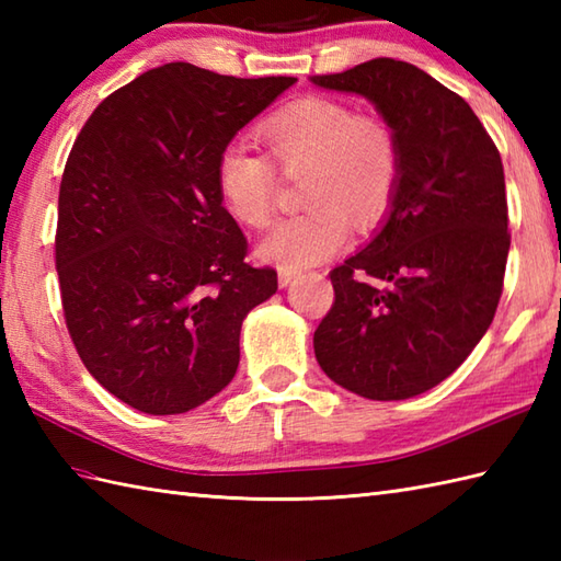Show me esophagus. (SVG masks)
Wrapping results in <instances>:
<instances>
[{"label":"esophagus","mask_w":561,"mask_h":561,"mask_svg":"<svg viewBox=\"0 0 561 561\" xmlns=\"http://www.w3.org/2000/svg\"><path fill=\"white\" fill-rule=\"evenodd\" d=\"M296 274H299L296 270H279V272H277V282H279V287H282V289H284V287H289V284L296 279Z\"/></svg>","instance_id":"34e87169"}]
</instances>
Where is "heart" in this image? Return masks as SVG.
<instances>
[{
	"instance_id": "b5f03b06",
	"label": "heart",
	"mask_w": 561,
	"mask_h": 561,
	"mask_svg": "<svg viewBox=\"0 0 561 561\" xmlns=\"http://www.w3.org/2000/svg\"><path fill=\"white\" fill-rule=\"evenodd\" d=\"M260 137L284 175L308 173L304 202L313 207L274 226L257 243L260 260L279 270L311 267L352 243L350 219L359 229L383 219L400 181V145L388 123L335 99L306 96L274 113ZM277 185L265 157L236 145L221 151L217 187L238 224L267 226Z\"/></svg>"
}]
</instances>
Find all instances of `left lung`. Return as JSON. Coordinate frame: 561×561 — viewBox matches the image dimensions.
<instances>
[{"label": "left lung", "instance_id": "left-lung-1", "mask_svg": "<svg viewBox=\"0 0 561 561\" xmlns=\"http://www.w3.org/2000/svg\"><path fill=\"white\" fill-rule=\"evenodd\" d=\"M311 81L371 101L400 145L383 224L330 272L316 359L356 396L408 400L456 371L492 325L511 245L502 157L470 105L410 62L378 57Z\"/></svg>", "mask_w": 561, "mask_h": 561}]
</instances>
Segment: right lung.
<instances>
[{"label": "right lung", "mask_w": 561, "mask_h": 561, "mask_svg": "<svg viewBox=\"0 0 561 561\" xmlns=\"http://www.w3.org/2000/svg\"><path fill=\"white\" fill-rule=\"evenodd\" d=\"M171 62L111 93L69 151L55 267L71 342L117 400L183 414L236 376L245 316L277 291L250 267L217 161L294 87Z\"/></svg>", "instance_id": "1"}]
</instances>
